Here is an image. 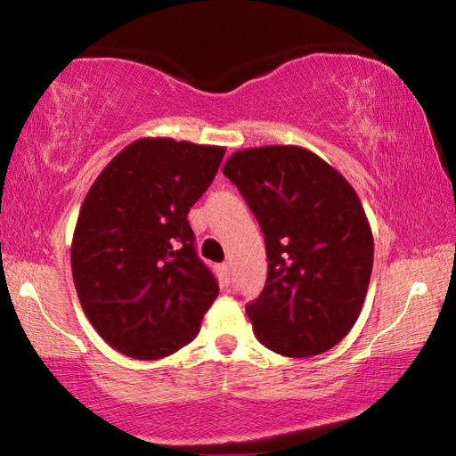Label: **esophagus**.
I'll use <instances>...</instances> for the list:
<instances>
[{"instance_id":"34e87169","label":"esophagus","mask_w":456,"mask_h":456,"mask_svg":"<svg viewBox=\"0 0 456 456\" xmlns=\"http://www.w3.org/2000/svg\"><path fill=\"white\" fill-rule=\"evenodd\" d=\"M219 269H221V280H223V283L229 285V280H231V275H229V264H223Z\"/></svg>"}]
</instances>
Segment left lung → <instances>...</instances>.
I'll use <instances>...</instances> for the list:
<instances>
[{
  "label": "left lung",
  "instance_id": "8db88e82",
  "mask_svg": "<svg viewBox=\"0 0 456 456\" xmlns=\"http://www.w3.org/2000/svg\"><path fill=\"white\" fill-rule=\"evenodd\" d=\"M223 175L265 235V288L247 305L256 338L288 358L334 348L358 320L374 264L372 229L356 191L296 144L237 151Z\"/></svg>",
  "mask_w": 456,
  "mask_h": 456
}]
</instances>
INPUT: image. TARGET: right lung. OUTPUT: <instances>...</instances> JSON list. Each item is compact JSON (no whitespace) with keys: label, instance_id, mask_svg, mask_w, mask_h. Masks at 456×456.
<instances>
[{"label":"right lung","instance_id":"add662e5","mask_svg":"<svg viewBox=\"0 0 456 456\" xmlns=\"http://www.w3.org/2000/svg\"><path fill=\"white\" fill-rule=\"evenodd\" d=\"M225 146L146 136L92 183L72 237V277L100 338L136 360L171 356L195 339L219 293L187 221Z\"/></svg>","mask_w":456,"mask_h":456}]
</instances>
